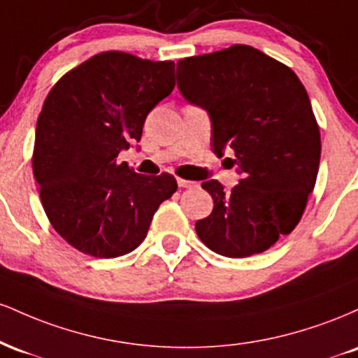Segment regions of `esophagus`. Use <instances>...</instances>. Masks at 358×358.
<instances>
[{
	"label": "esophagus",
	"mask_w": 358,
	"mask_h": 358,
	"mask_svg": "<svg viewBox=\"0 0 358 358\" xmlns=\"http://www.w3.org/2000/svg\"><path fill=\"white\" fill-rule=\"evenodd\" d=\"M176 182H178V187H182V188H190L196 185L195 182H192V180H185V178H178Z\"/></svg>",
	"instance_id": "obj_1"
}]
</instances>
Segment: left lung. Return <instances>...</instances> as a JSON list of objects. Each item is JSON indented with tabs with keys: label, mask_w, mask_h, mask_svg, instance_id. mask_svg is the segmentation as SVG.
Masks as SVG:
<instances>
[{
	"label": "left lung",
	"mask_w": 358,
	"mask_h": 358,
	"mask_svg": "<svg viewBox=\"0 0 358 358\" xmlns=\"http://www.w3.org/2000/svg\"><path fill=\"white\" fill-rule=\"evenodd\" d=\"M178 89L212 119V150L231 148L242 178L202 187L213 210L196 220L213 252L248 257L293 232L318 175L322 139L305 85L289 67L249 45L176 62Z\"/></svg>",
	"instance_id": "obj_1"
}]
</instances>
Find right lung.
Here are the masks:
<instances>
[{
  "label": "right lung",
  "mask_w": 358,
  "mask_h": 358,
  "mask_svg": "<svg viewBox=\"0 0 358 358\" xmlns=\"http://www.w3.org/2000/svg\"><path fill=\"white\" fill-rule=\"evenodd\" d=\"M175 87L171 60L109 50L62 76L36 121L31 165L52 227L92 257L124 256L178 185L173 175L134 173L117 163L139 141L148 113Z\"/></svg>",
  "instance_id": "right-lung-1"
}]
</instances>
